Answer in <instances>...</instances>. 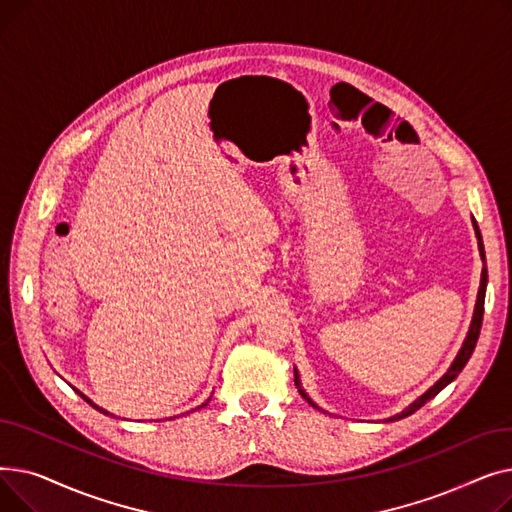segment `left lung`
<instances>
[{"label": "left lung", "mask_w": 512, "mask_h": 512, "mask_svg": "<svg viewBox=\"0 0 512 512\" xmlns=\"http://www.w3.org/2000/svg\"><path fill=\"white\" fill-rule=\"evenodd\" d=\"M473 222V228H475V236H477V247H479V257H481V261H483V270H481V280H479V290H477V301H475V311H473V319H471V326H469V332H467V338H465V342H463V346H461V351H459V355L454 357V361H452V365L448 367V371L442 375V378L429 388V390H425L419 398H415L411 405L407 407V409H402L400 413H396V415H392V417H388L386 421H398V419H405V417H409V415H413L417 409H421L427 400H432L438 392H442L450 382H454L456 380V375H459L461 371H463V367L467 365V361L471 359V355H473V351H475V344H477V338H479V330H481V319H483V301H486V286H488V270H486V251H483V240H481V232H479V228H477V222H475V218L471 220ZM294 384H297V388H299V392H301V396L309 402V405H313L315 409H319L315 402L309 398V394L303 390V386H301V375H299V371H297V367H294Z\"/></svg>", "instance_id": "8db88e82"}]
</instances>
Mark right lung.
<instances>
[{
    "label": "right lung",
    "mask_w": 512,
    "mask_h": 512,
    "mask_svg": "<svg viewBox=\"0 0 512 512\" xmlns=\"http://www.w3.org/2000/svg\"><path fill=\"white\" fill-rule=\"evenodd\" d=\"M74 390H76V388H74ZM76 392H78V394H80V396H83V398H85V400H87V402H89V405H91V407H93V409H97V411H99V413H103V415H112V413H107V411H105V409H101V407H97V405H95V402H93V400H91V398H87V396H85V394H83V392H80V390H76ZM201 407H207V402H203V405H201ZM201 407H199V409H201Z\"/></svg>",
    "instance_id": "1"
}]
</instances>
